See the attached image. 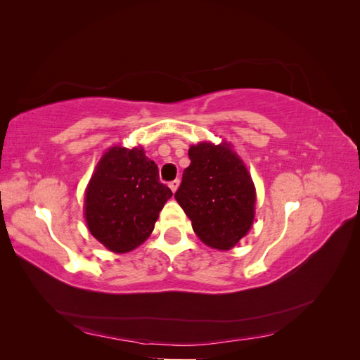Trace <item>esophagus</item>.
I'll use <instances>...</instances> for the list:
<instances>
[{
    "mask_svg": "<svg viewBox=\"0 0 360 360\" xmlns=\"http://www.w3.org/2000/svg\"><path fill=\"white\" fill-rule=\"evenodd\" d=\"M179 184H180V180H179V179L172 180V181L169 183V188H171V191H172V192H176V191L179 189Z\"/></svg>",
    "mask_w": 360,
    "mask_h": 360,
    "instance_id": "obj_1",
    "label": "esophagus"
}]
</instances>
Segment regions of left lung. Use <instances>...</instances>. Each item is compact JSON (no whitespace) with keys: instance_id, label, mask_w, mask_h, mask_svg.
I'll use <instances>...</instances> for the list:
<instances>
[{"instance_id":"left-lung-1","label":"left lung","mask_w":360,"mask_h":360,"mask_svg":"<svg viewBox=\"0 0 360 360\" xmlns=\"http://www.w3.org/2000/svg\"><path fill=\"white\" fill-rule=\"evenodd\" d=\"M177 202L207 246L228 250L248 234L255 217V186L243 160L228 143L189 148Z\"/></svg>"}]
</instances>
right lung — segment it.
<instances>
[{"label": "right lung", "instance_id": "obj_1", "mask_svg": "<svg viewBox=\"0 0 360 360\" xmlns=\"http://www.w3.org/2000/svg\"><path fill=\"white\" fill-rule=\"evenodd\" d=\"M171 197L143 147L114 146L97 163L86 186V226L112 252H130L147 240Z\"/></svg>", "mask_w": 360, "mask_h": 360}]
</instances>
